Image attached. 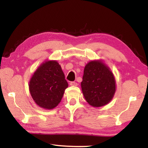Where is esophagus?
Segmentation results:
<instances>
[{
    "label": "esophagus",
    "mask_w": 148,
    "mask_h": 148,
    "mask_svg": "<svg viewBox=\"0 0 148 148\" xmlns=\"http://www.w3.org/2000/svg\"><path fill=\"white\" fill-rule=\"evenodd\" d=\"M70 85H71V86H77V84L76 82H71V83H70Z\"/></svg>",
    "instance_id": "34e87169"
}]
</instances>
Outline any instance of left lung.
I'll return each mask as SVG.
<instances>
[{
	"label": "left lung",
	"instance_id": "obj_1",
	"mask_svg": "<svg viewBox=\"0 0 148 148\" xmlns=\"http://www.w3.org/2000/svg\"><path fill=\"white\" fill-rule=\"evenodd\" d=\"M82 79V92L90 105L101 107L113 98L116 91L114 75L101 62L91 61L87 64Z\"/></svg>",
	"mask_w": 148,
	"mask_h": 148
}]
</instances>
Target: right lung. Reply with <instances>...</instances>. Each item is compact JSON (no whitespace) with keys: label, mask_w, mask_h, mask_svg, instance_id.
Here are the masks:
<instances>
[{"label":"right lung","mask_w":148,"mask_h":148,"mask_svg":"<svg viewBox=\"0 0 148 148\" xmlns=\"http://www.w3.org/2000/svg\"><path fill=\"white\" fill-rule=\"evenodd\" d=\"M68 86L61 66L50 61L44 62L32 75L29 91L39 106L50 110L59 104Z\"/></svg>","instance_id":"obj_1"}]
</instances>
